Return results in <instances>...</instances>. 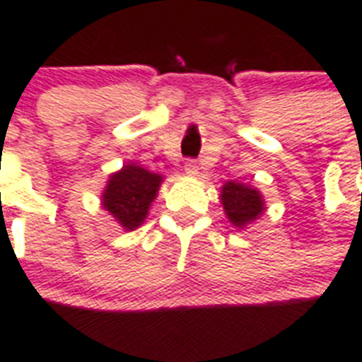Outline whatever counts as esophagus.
<instances>
[{"label": "esophagus", "instance_id": "esophagus-1", "mask_svg": "<svg viewBox=\"0 0 362 362\" xmlns=\"http://www.w3.org/2000/svg\"><path fill=\"white\" fill-rule=\"evenodd\" d=\"M184 170H186L187 176H197V173H199V169H197V163L195 161H186V165H184Z\"/></svg>", "mask_w": 362, "mask_h": 362}]
</instances>
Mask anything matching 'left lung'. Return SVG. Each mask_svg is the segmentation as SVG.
<instances>
[{
	"label": "left lung",
	"instance_id": "obj_1",
	"mask_svg": "<svg viewBox=\"0 0 362 362\" xmlns=\"http://www.w3.org/2000/svg\"><path fill=\"white\" fill-rule=\"evenodd\" d=\"M220 201L224 206L228 220L235 228H245L250 222H255L262 212L266 211V203L262 193L256 187L239 182H226L220 189Z\"/></svg>",
	"mask_w": 362,
	"mask_h": 362
}]
</instances>
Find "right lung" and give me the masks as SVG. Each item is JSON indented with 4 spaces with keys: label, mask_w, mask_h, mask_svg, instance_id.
I'll return each mask as SVG.
<instances>
[{
    "label": "right lung",
    "mask_w": 362,
    "mask_h": 362,
    "mask_svg": "<svg viewBox=\"0 0 362 362\" xmlns=\"http://www.w3.org/2000/svg\"><path fill=\"white\" fill-rule=\"evenodd\" d=\"M161 182V175L142 169L140 165H123V169L110 176L102 193V206L123 230H136L148 216Z\"/></svg>",
    "instance_id": "obj_1"
}]
</instances>
